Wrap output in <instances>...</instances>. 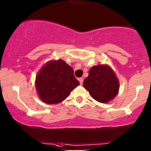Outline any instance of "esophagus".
Wrapping results in <instances>:
<instances>
[{"label": "esophagus", "mask_w": 151, "mask_h": 151, "mask_svg": "<svg viewBox=\"0 0 151 151\" xmlns=\"http://www.w3.org/2000/svg\"><path fill=\"white\" fill-rule=\"evenodd\" d=\"M78 80H79V83H80L81 85H82V84H83V81H84V79H83V78H82V77H81V78H79V79H78Z\"/></svg>", "instance_id": "esophagus-1"}]
</instances>
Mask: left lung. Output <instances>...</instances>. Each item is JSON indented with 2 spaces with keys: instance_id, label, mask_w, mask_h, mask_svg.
Here are the masks:
<instances>
[{
  "instance_id": "1",
  "label": "left lung",
  "mask_w": 151,
  "mask_h": 151,
  "mask_svg": "<svg viewBox=\"0 0 151 151\" xmlns=\"http://www.w3.org/2000/svg\"><path fill=\"white\" fill-rule=\"evenodd\" d=\"M83 84L94 100L102 103L108 102L118 93L119 82L108 66L92 67Z\"/></svg>"
}]
</instances>
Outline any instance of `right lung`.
<instances>
[{"instance_id": "right-lung-1", "label": "right lung", "mask_w": 151, "mask_h": 151, "mask_svg": "<svg viewBox=\"0 0 151 151\" xmlns=\"http://www.w3.org/2000/svg\"><path fill=\"white\" fill-rule=\"evenodd\" d=\"M79 84L72 68L62 60L48 62L36 79L39 97L47 104H57L65 100Z\"/></svg>"}]
</instances>
